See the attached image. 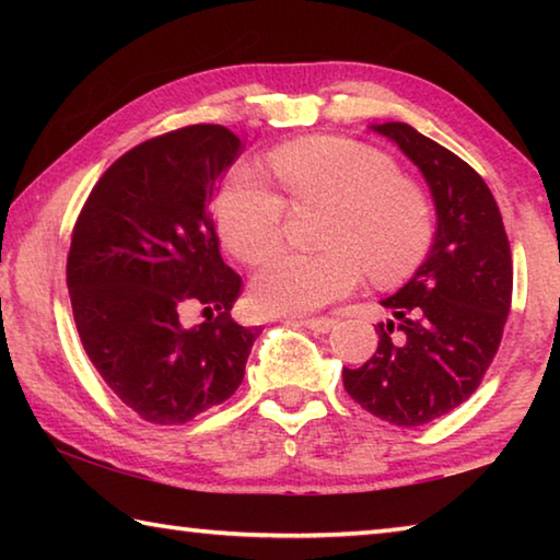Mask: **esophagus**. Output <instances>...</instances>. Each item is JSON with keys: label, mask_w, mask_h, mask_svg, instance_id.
Here are the masks:
<instances>
[{"label": "esophagus", "mask_w": 560, "mask_h": 560, "mask_svg": "<svg viewBox=\"0 0 560 560\" xmlns=\"http://www.w3.org/2000/svg\"><path fill=\"white\" fill-rule=\"evenodd\" d=\"M296 324L314 330V334H330V330L336 328V320L334 318H296Z\"/></svg>", "instance_id": "esophagus-1"}]
</instances>
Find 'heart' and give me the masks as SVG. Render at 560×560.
Instances as JSON below:
<instances>
[{
    "label": "heart",
    "instance_id": "heart-1",
    "mask_svg": "<svg viewBox=\"0 0 560 560\" xmlns=\"http://www.w3.org/2000/svg\"><path fill=\"white\" fill-rule=\"evenodd\" d=\"M271 170L296 202L334 205L324 254H273L252 279V296L271 314H308L358 289L368 269L395 283L420 267L432 244L424 195L400 179L383 153L350 138L314 136L271 153ZM283 197L254 167H236L214 200L222 242L236 259L259 261L281 242Z\"/></svg>",
    "mask_w": 560,
    "mask_h": 560
}]
</instances>
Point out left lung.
Instances as JSON below:
<instances>
[{"label": "left lung", "instance_id": "8db88e82", "mask_svg": "<svg viewBox=\"0 0 560 560\" xmlns=\"http://www.w3.org/2000/svg\"><path fill=\"white\" fill-rule=\"evenodd\" d=\"M402 150L430 187L438 230L412 279L381 303L377 348L343 368L353 400L400 428L452 412L477 390L494 360L511 308V249L494 195L452 150L407 122L371 126Z\"/></svg>", "mask_w": 560, "mask_h": 560}]
</instances>
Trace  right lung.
<instances>
[{
    "label": "right lung",
    "mask_w": 560,
    "mask_h": 560,
    "mask_svg": "<svg viewBox=\"0 0 560 560\" xmlns=\"http://www.w3.org/2000/svg\"><path fill=\"white\" fill-rule=\"evenodd\" d=\"M242 150L224 126L145 140L103 173L73 226L66 281L81 343L110 390L153 424L230 400L259 336L230 314L242 279L222 259L210 212ZM189 305L211 318L187 327Z\"/></svg>",
    "instance_id": "obj_1"
}]
</instances>
